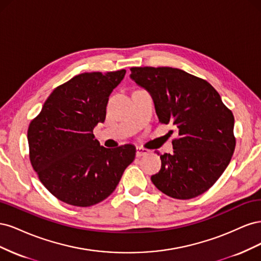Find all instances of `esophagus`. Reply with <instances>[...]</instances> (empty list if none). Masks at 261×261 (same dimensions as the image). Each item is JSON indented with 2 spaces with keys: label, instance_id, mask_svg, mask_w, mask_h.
I'll return each instance as SVG.
<instances>
[{
  "label": "esophagus",
  "instance_id": "34e87169",
  "mask_svg": "<svg viewBox=\"0 0 261 261\" xmlns=\"http://www.w3.org/2000/svg\"><path fill=\"white\" fill-rule=\"evenodd\" d=\"M149 152L148 149H145V148H141V147H137L136 149V155L137 156H141V155H145Z\"/></svg>",
  "mask_w": 261,
  "mask_h": 261
}]
</instances>
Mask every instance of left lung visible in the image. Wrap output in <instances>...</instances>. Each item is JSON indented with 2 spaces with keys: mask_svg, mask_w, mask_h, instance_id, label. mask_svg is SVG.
Returning <instances> with one entry per match:
<instances>
[{
  "mask_svg": "<svg viewBox=\"0 0 261 261\" xmlns=\"http://www.w3.org/2000/svg\"><path fill=\"white\" fill-rule=\"evenodd\" d=\"M130 78L150 92L159 122L177 129L174 151L160 155L154 186L176 199L207 192L230 163L236 145L234 116L202 78L173 67H132ZM173 133V130L171 132Z\"/></svg>",
  "mask_w": 261,
  "mask_h": 261,
  "instance_id": "obj_1",
  "label": "left lung"
}]
</instances>
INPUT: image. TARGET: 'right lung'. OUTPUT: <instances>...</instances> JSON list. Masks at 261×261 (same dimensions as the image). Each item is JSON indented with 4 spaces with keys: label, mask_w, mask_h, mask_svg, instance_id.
Segmentation results:
<instances>
[{
    "label": "right lung",
    "mask_w": 261,
    "mask_h": 261,
    "mask_svg": "<svg viewBox=\"0 0 261 261\" xmlns=\"http://www.w3.org/2000/svg\"><path fill=\"white\" fill-rule=\"evenodd\" d=\"M126 70L83 73L57 87L28 127L29 159L44 187L63 202L93 206L111 195L136 148L100 146L93 128Z\"/></svg>",
    "instance_id": "obj_1"
}]
</instances>
